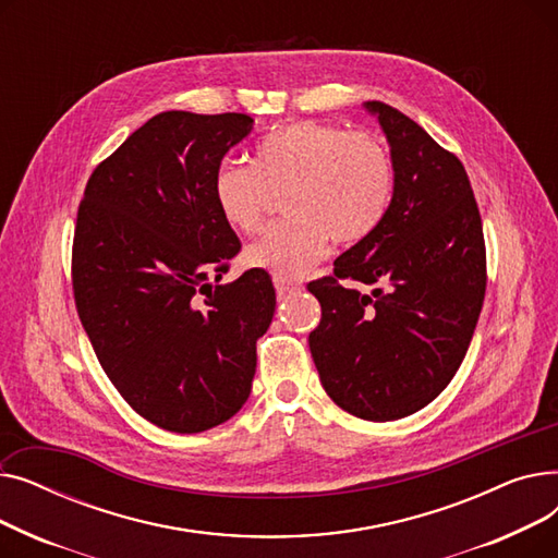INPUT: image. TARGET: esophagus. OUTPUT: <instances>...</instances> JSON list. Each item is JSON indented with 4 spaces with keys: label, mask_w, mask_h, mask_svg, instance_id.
<instances>
[{
    "label": "esophagus",
    "mask_w": 558,
    "mask_h": 558,
    "mask_svg": "<svg viewBox=\"0 0 558 558\" xmlns=\"http://www.w3.org/2000/svg\"><path fill=\"white\" fill-rule=\"evenodd\" d=\"M274 287H276V294L282 299L287 294H291V291H299L301 284L299 282H289L284 278H274Z\"/></svg>",
    "instance_id": "34e87169"
}]
</instances>
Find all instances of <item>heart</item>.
Instances as JSON below:
<instances>
[{"instance_id":"1","label":"heart","mask_w":558,"mask_h":558,"mask_svg":"<svg viewBox=\"0 0 558 558\" xmlns=\"http://www.w3.org/2000/svg\"><path fill=\"white\" fill-rule=\"evenodd\" d=\"M396 165L389 146L371 133L326 122H291L264 135L251 165L223 162L213 194L223 221L257 234L282 201L287 221L248 246V267L276 278L305 276L328 253L330 240L353 246L383 226L391 210Z\"/></svg>"}]
</instances>
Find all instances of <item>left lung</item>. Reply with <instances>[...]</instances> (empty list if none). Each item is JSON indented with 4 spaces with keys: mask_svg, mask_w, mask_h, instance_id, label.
<instances>
[{
    "mask_svg": "<svg viewBox=\"0 0 558 558\" xmlns=\"http://www.w3.org/2000/svg\"><path fill=\"white\" fill-rule=\"evenodd\" d=\"M391 144V210L307 289L320 303L310 350L326 393L364 421H398L441 393L471 345L486 244L461 160L414 120L368 101ZM350 281L377 283L362 295Z\"/></svg>",
    "mask_w": 558,
    "mask_h": 558,
    "instance_id": "obj_1",
    "label": "left lung"
}]
</instances>
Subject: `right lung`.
Segmentation results:
<instances>
[{"mask_svg":"<svg viewBox=\"0 0 558 558\" xmlns=\"http://www.w3.org/2000/svg\"><path fill=\"white\" fill-rule=\"evenodd\" d=\"M251 126L242 112H160L95 167L76 213L72 289L83 330L112 387L175 434L240 412L276 310L262 269L213 284L242 248L213 181Z\"/></svg>","mask_w":558,"mask_h":558,"instance_id":"obj_1","label":"right lung"}]
</instances>
